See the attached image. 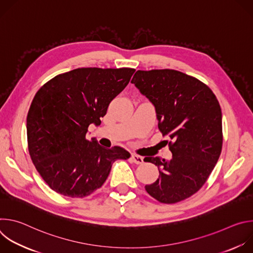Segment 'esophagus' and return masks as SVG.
Wrapping results in <instances>:
<instances>
[{"label":"esophagus","mask_w":253,"mask_h":253,"mask_svg":"<svg viewBox=\"0 0 253 253\" xmlns=\"http://www.w3.org/2000/svg\"><path fill=\"white\" fill-rule=\"evenodd\" d=\"M131 160L132 162H134L135 164H142L143 163V157L142 156H139L137 154H132L131 155Z\"/></svg>","instance_id":"esophagus-1"}]
</instances>
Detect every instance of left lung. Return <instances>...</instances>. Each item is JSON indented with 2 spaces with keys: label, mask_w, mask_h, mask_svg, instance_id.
<instances>
[{
  "label": "left lung",
  "mask_w": 253,
  "mask_h": 253,
  "mask_svg": "<svg viewBox=\"0 0 253 253\" xmlns=\"http://www.w3.org/2000/svg\"><path fill=\"white\" fill-rule=\"evenodd\" d=\"M131 82L155 106L158 128L169 136L172 152L170 161L144 158L158 166L160 173L145 190L161 203L182 201L204 185L220 156L219 102L206 84L172 69L138 70Z\"/></svg>",
  "instance_id": "1"
}]
</instances>
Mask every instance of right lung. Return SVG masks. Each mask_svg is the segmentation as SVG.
<instances>
[{"instance_id": "add662e5", "label": "right lung", "mask_w": 253, "mask_h": 253, "mask_svg": "<svg viewBox=\"0 0 253 253\" xmlns=\"http://www.w3.org/2000/svg\"><path fill=\"white\" fill-rule=\"evenodd\" d=\"M135 69L78 68L57 75L36 93L27 116L28 150L44 181L55 192L83 198L99 189L125 149H106L86 138L100 125L108 106L128 85Z\"/></svg>"}]
</instances>
